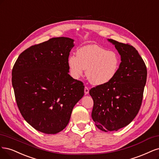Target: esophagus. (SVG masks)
Here are the masks:
<instances>
[{"label":"esophagus","instance_id":"esophagus-1","mask_svg":"<svg viewBox=\"0 0 159 159\" xmlns=\"http://www.w3.org/2000/svg\"><path fill=\"white\" fill-rule=\"evenodd\" d=\"M89 88H88V87L85 86V87H84V94L86 95V94H89Z\"/></svg>","mask_w":159,"mask_h":159}]
</instances>
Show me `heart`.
<instances>
[{
  "mask_svg": "<svg viewBox=\"0 0 159 159\" xmlns=\"http://www.w3.org/2000/svg\"><path fill=\"white\" fill-rule=\"evenodd\" d=\"M120 58L112 51L95 44L87 45L79 49L76 56L70 55L68 66L73 77L77 79L86 70V76L94 85H104L113 79L120 67Z\"/></svg>",
  "mask_w": 159,
  "mask_h": 159,
  "instance_id": "b5f03b06",
  "label": "heart"
}]
</instances>
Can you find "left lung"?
<instances>
[{
	"label": "left lung",
	"instance_id": "left-lung-1",
	"mask_svg": "<svg viewBox=\"0 0 159 159\" xmlns=\"http://www.w3.org/2000/svg\"><path fill=\"white\" fill-rule=\"evenodd\" d=\"M121 56L120 67L110 83L91 89L94 101L92 118L99 129L117 131L134 120L141 107L147 80V67L132 45L111 39Z\"/></svg>",
	"mask_w": 159,
	"mask_h": 159
}]
</instances>
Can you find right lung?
Here are the masks:
<instances>
[{"label": "right lung", "mask_w": 159, "mask_h": 159, "mask_svg": "<svg viewBox=\"0 0 159 159\" xmlns=\"http://www.w3.org/2000/svg\"><path fill=\"white\" fill-rule=\"evenodd\" d=\"M74 45L69 38H52L24 51L13 66L12 83L20 113L34 129L46 134L65 129L84 96L83 83L69 74Z\"/></svg>", "instance_id": "obj_1"}]
</instances>
